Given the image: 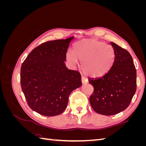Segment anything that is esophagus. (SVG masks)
<instances>
[{"mask_svg": "<svg viewBox=\"0 0 146 146\" xmlns=\"http://www.w3.org/2000/svg\"><path fill=\"white\" fill-rule=\"evenodd\" d=\"M82 83H87L88 82V79L85 76H82Z\"/></svg>", "mask_w": 146, "mask_h": 146, "instance_id": "1", "label": "esophagus"}]
</instances>
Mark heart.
Instances as JSON below:
<instances>
[{
    "mask_svg": "<svg viewBox=\"0 0 146 146\" xmlns=\"http://www.w3.org/2000/svg\"><path fill=\"white\" fill-rule=\"evenodd\" d=\"M74 52L68 50L66 60L76 64L82 61V69L87 76L100 77L107 74L113 64L115 53L112 46L95 39H84L74 44Z\"/></svg>",
    "mask_w": 146,
    "mask_h": 146,
    "instance_id": "1",
    "label": "heart"
}]
</instances>
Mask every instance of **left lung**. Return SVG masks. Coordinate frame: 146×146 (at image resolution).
Returning <instances> with one entry per match:
<instances>
[{
    "mask_svg": "<svg viewBox=\"0 0 146 146\" xmlns=\"http://www.w3.org/2000/svg\"><path fill=\"white\" fill-rule=\"evenodd\" d=\"M115 53L113 64L104 76L89 79L94 87L90 98L94 111L105 116H111L125 110L130 105L136 90V71L130 53L113 42Z\"/></svg>",
    "mask_w": 146,
    "mask_h": 146,
    "instance_id": "1",
    "label": "left lung"
}]
</instances>
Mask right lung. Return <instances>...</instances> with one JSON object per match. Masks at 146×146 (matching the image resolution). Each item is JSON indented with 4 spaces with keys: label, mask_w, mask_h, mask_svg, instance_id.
<instances>
[{
    "label": "right lung",
    "mask_w": 146,
    "mask_h": 146,
    "mask_svg": "<svg viewBox=\"0 0 146 146\" xmlns=\"http://www.w3.org/2000/svg\"><path fill=\"white\" fill-rule=\"evenodd\" d=\"M74 36L47 41L35 47L22 64L21 85L29 107L46 116L66 110L69 96L82 86L81 75L65 65Z\"/></svg>",
    "instance_id": "right-lung-1"
}]
</instances>
